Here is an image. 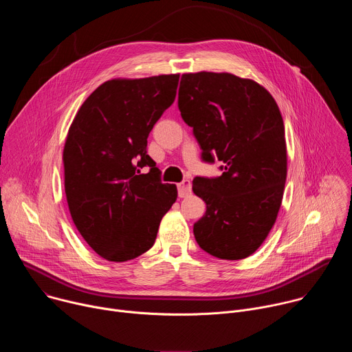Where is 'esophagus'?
<instances>
[{
	"label": "esophagus",
	"mask_w": 352,
	"mask_h": 352,
	"mask_svg": "<svg viewBox=\"0 0 352 352\" xmlns=\"http://www.w3.org/2000/svg\"><path fill=\"white\" fill-rule=\"evenodd\" d=\"M190 192H192V185L188 179L178 184V196L179 197H185V196L190 195Z\"/></svg>",
	"instance_id": "esophagus-1"
}]
</instances>
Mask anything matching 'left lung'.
<instances>
[{
	"instance_id": "8db88e82",
	"label": "left lung",
	"mask_w": 352,
	"mask_h": 352,
	"mask_svg": "<svg viewBox=\"0 0 352 352\" xmlns=\"http://www.w3.org/2000/svg\"><path fill=\"white\" fill-rule=\"evenodd\" d=\"M178 109L204 162L223 163L220 177L193 179L206 204L193 226L196 242L219 259H245L263 243L281 206L287 146L280 109L255 80L205 71L182 75Z\"/></svg>"
}]
</instances>
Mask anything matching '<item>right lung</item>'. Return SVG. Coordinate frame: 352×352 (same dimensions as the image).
<instances>
[{
  "label": "right lung",
  "instance_id": "1",
  "mask_svg": "<svg viewBox=\"0 0 352 352\" xmlns=\"http://www.w3.org/2000/svg\"><path fill=\"white\" fill-rule=\"evenodd\" d=\"M179 75L111 79L76 113L64 146L71 217L94 252L126 262L153 246L160 221L177 200L147 155V136L174 103ZM147 165L151 171L142 175Z\"/></svg>",
  "mask_w": 352,
  "mask_h": 352
}]
</instances>
